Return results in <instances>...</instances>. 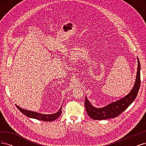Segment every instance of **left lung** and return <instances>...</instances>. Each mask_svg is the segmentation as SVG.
<instances>
[{
	"instance_id": "1",
	"label": "left lung",
	"mask_w": 146,
	"mask_h": 146,
	"mask_svg": "<svg viewBox=\"0 0 146 146\" xmlns=\"http://www.w3.org/2000/svg\"><path fill=\"white\" fill-rule=\"evenodd\" d=\"M138 70H137L136 81L133 89L130 92V93L125 96L124 98L114 102L108 105L106 107L102 108H97L92 106L86 97H85V106L86 111L91 118L94 120H104L113 118L118 116L123 111L129 107V106L133 102L135 98L140 87L141 78H140V63L138 58Z\"/></svg>"
}]
</instances>
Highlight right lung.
<instances>
[{
    "label": "right lung",
    "instance_id": "1",
    "mask_svg": "<svg viewBox=\"0 0 146 146\" xmlns=\"http://www.w3.org/2000/svg\"><path fill=\"white\" fill-rule=\"evenodd\" d=\"M16 107L18 108V110L22 113H23L26 116L31 117V118L36 119H38V120L46 121V122H50V121L55 120V119L58 118L61 114V107L58 110V112H56L54 114H41L36 112L29 111V110H26L21 108V107H18L17 105H16Z\"/></svg>",
    "mask_w": 146,
    "mask_h": 146
}]
</instances>
